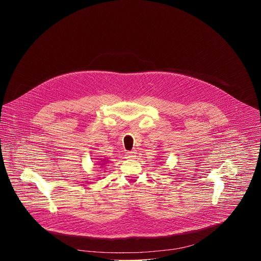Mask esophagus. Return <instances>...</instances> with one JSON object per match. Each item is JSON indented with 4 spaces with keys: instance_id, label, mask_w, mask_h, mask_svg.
<instances>
[{
    "instance_id": "34e87169",
    "label": "esophagus",
    "mask_w": 261,
    "mask_h": 261,
    "mask_svg": "<svg viewBox=\"0 0 261 261\" xmlns=\"http://www.w3.org/2000/svg\"><path fill=\"white\" fill-rule=\"evenodd\" d=\"M135 154H136V152H135V151H133V150H132V151H127V152H126V156H127L128 159H133V158H135V156H136Z\"/></svg>"
}]
</instances>
